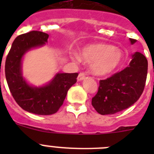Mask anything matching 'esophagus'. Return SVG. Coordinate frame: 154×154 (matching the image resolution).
<instances>
[{
  "label": "esophagus",
  "instance_id": "obj_1",
  "mask_svg": "<svg viewBox=\"0 0 154 154\" xmlns=\"http://www.w3.org/2000/svg\"><path fill=\"white\" fill-rule=\"evenodd\" d=\"M85 78V74H84L83 72H81L79 74L77 80H78V81H82V80H83Z\"/></svg>",
  "mask_w": 154,
  "mask_h": 154
}]
</instances>
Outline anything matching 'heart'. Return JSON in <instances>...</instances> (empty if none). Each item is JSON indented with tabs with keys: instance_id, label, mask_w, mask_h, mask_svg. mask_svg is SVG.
<instances>
[{
	"instance_id": "obj_1",
	"label": "heart",
	"mask_w": 154,
	"mask_h": 154,
	"mask_svg": "<svg viewBox=\"0 0 154 154\" xmlns=\"http://www.w3.org/2000/svg\"><path fill=\"white\" fill-rule=\"evenodd\" d=\"M84 61L90 64L91 71L94 75L104 76L112 73L117 69L123 58V52L112 45L95 44L85 46L81 51ZM77 60H81L76 55Z\"/></svg>"
}]
</instances>
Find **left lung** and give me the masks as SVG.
I'll return each mask as SVG.
<instances>
[{"mask_svg":"<svg viewBox=\"0 0 154 154\" xmlns=\"http://www.w3.org/2000/svg\"><path fill=\"white\" fill-rule=\"evenodd\" d=\"M131 44L137 40L130 38ZM148 62L140 52H136L130 65L106 79L99 81L97 93L92 99L94 109L101 115H112L131 106L143 92Z\"/></svg>","mask_w":154,"mask_h":154,"instance_id":"1","label":"left lung"}]
</instances>
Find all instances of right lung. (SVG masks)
Wrapping results in <instances>:
<instances>
[{
    "label": "right lung",
    "mask_w": 154,
    "mask_h": 154,
    "mask_svg": "<svg viewBox=\"0 0 154 154\" xmlns=\"http://www.w3.org/2000/svg\"><path fill=\"white\" fill-rule=\"evenodd\" d=\"M48 35L31 31L14 39L5 62V76L12 96L24 110L37 115H51L63 104L68 90L77 82L78 73H58L51 82L32 87L23 79L21 59L32 48L45 44Z\"/></svg>",
    "instance_id": "right-lung-1"
}]
</instances>
